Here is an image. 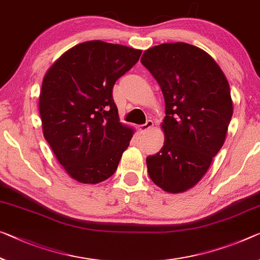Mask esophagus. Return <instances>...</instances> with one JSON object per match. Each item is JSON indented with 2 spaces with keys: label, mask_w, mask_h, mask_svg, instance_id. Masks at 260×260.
<instances>
[{
  "label": "esophagus",
  "mask_w": 260,
  "mask_h": 260,
  "mask_svg": "<svg viewBox=\"0 0 260 260\" xmlns=\"http://www.w3.org/2000/svg\"><path fill=\"white\" fill-rule=\"evenodd\" d=\"M152 126H153V122L151 121V119H149V121H146L145 124L139 125V131H141L142 134H144V133H146V131H149Z\"/></svg>",
  "instance_id": "34e87169"
}]
</instances>
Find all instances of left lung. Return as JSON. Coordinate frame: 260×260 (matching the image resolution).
<instances>
[{"mask_svg": "<svg viewBox=\"0 0 260 260\" xmlns=\"http://www.w3.org/2000/svg\"><path fill=\"white\" fill-rule=\"evenodd\" d=\"M141 61L160 86L166 116L161 150L146 158L149 175L167 193L201 180L224 144L234 111L230 86L210 55L187 43L144 51Z\"/></svg>", "mask_w": 260, "mask_h": 260, "instance_id": "obj_1", "label": "left lung"}]
</instances>
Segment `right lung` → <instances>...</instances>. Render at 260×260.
Masks as SVG:
<instances>
[{
    "label": "right lung",
    "mask_w": 260,
    "mask_h": 260,
    "mask_svg": "<svg viewBox=\"0 0 260 260\" xmlns=\"http://www.w3.org/2000/svg\"><path fill=\"white\" fill-rule=\"evenodd\" d=\"M141 54L119 44L80 43L44 75L39 95L44 137L74 180L94 185L116 171L135 130L119 122L113 87Z\"/></svg>",
    "instance_id": "right-lung-1"
}]
</instances>
